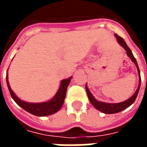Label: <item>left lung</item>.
Instances as JSON below:
<instances>
[{
  "mask_svg": "<svg viewBox=\"0 0 147 147\" xmlns=\"http://www.w3.org/2000/svg\"><path fill=\"white\" fill-rule=\"evenodd\" d=\"M115 36L117 38V42H119L120 44V45L124 48V49L127 51V54L129 57L131 61L136 64V67H137V69H138V72H139V86H138V89L136 91V93L133 94L129 99H127V101L123 102H120V103H115V104H111V103H105V102H102L97 101L94 97L92 95V94L90 93V91L89 90V89L87 88V86L86 85V94H87V96H88V98H89L90 102L92 104V105L96 108L98 110L101 111L102 113H104L106 114H113V113H119V112H121L123 111V109L128 108L130 105L134 103V102L136 101V98H137V95L139 94V88H140V84H141V78H140V71H139V66H138V64H137V61H136V58L134 57L131 51V49H129V47L127 45L126 42L123 41V39L120 37L119 35H117V34H115Z\"/></svg>",
  "mask_w": 147,
  "mask_h": 147,
  "instance_id": "1",
  "label": "left lung"
}]
</instances>
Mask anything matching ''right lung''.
Wrapping results in <instances>:
<instances>
[{
  "label": "right lung",
  "mask_w": 147,
  "mask_h": 147,
  "mask_svg": "<svg viewBox=\"0 0 147 147\" xmlns=\"http://www.w3.org/2000/svg\"><path fill=\"white\" fill-rule=\"evenodd\" d=\"M71 79V77H70L69 79L61 81V86L58 90L57 94L50 101L42 102V103H28V102L21 101L20 99L17 98V96L15 94V93L11 90V87L9 86V83H8V73L6 76L7 85H8L9 92H10V94H11L13 100L20 106L21 108L24 109V110L33 114L34 116H38V117L49 116V115L57 113L58 110L61 109L62 105L64 104V98H65V95H66V91H67V86L70 83Z\"/></svg>",
  "instance_id": "1"
}]
</instances>
